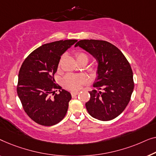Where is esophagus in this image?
<instances>
[{
	"mask_svg": "<svg viewBox=\"0 0 156 156\" xmlns=\"http://www.w3.org/2000/svg\"><path fill=\"white\" fill-rule=\"evenodd\" d=\"M78 94H79V92H78V91L72 92V93H71V95H72V96H76V95H77Z\"/></svg>",
	"mask_w": 156,
	"mask_h": 156,
	"instance_id": "obj_1",
	"label": "esophagus"
}]
</instances>
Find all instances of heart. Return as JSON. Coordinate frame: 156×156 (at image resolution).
<instances>
[{"instance_id":"obj_1","label":"heart","mask_w":156,"mask_h":156,"mask_svg":"<svg viewBox=\"0 0 156 156\" xmlns=\"http://www.w3.org/2000/svg\"><path fill=\"white\" fill-rule=\"evenodd\" d=\"M76 60L77 61L80 60H88V57L84 53H76ZM61 59L59 62V65L61 64ZM86 80V77L84 75H68L64 78L63 83L65 86L71 90H76L80 87V85Z\"/></svg>"}]
</instances>
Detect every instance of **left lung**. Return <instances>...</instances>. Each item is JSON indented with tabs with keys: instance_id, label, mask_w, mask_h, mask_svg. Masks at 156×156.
<instances>
[{
	"instance_id": "1",
	"label": "left lung",
	"mask_w": 156,
	"mask_h": 156,
	"mask_svg": "<svg viewBox=\"0 0 156 156\" xmlns=\"http://www.w3.org/2000/svg\"><path fill=\"white\" fill-rule=\"evenodd\" d=\"M79 47L93 56L98 62L97 77L89 92L90 99L85 103L89 115L100 121L118 117L126 108L133 93V72L122 52L106 41L83 39Z\"/></svg>"
}]
</instances>
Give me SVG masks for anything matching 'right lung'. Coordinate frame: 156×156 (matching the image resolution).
<instances>
[{"mask_svg":"<svg viewBox=\"0 0 156 156\" xmlns=\"http://www.w3.org/2000/svg\"><path fill=\"white\" fill-rule=\"evenodd\" d=\"M77 40H59L41 45L28 56L18 74L17 93L24 110L31 119L43 126H52L66 115L71 95L61 89L58 94L53 78L61 56ZM53 93L54 97H51Z\"/></svg>","mask_w":156,"mask_h":156,"instance_id":"obj_1","label":"right lung"}]
</instances>
